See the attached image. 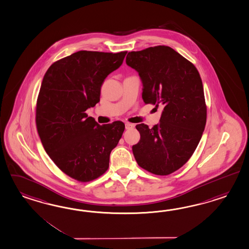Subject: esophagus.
I'll use <instances>...</instances> for the list:
<instances>
[{"mask_svg":"<svg viewBox=\"0 0 249 249\" xmlns=\"http://www.w3.org/2000/svg\"><path fill=\"white\" fill-rule=\"evenodd\" d=\"M133 128H134V124H133L125 123V129H126V130H130V129H133Z\"/></svg>","mask_w":249,"mask_h":249,"instance_id":"34e87169","label":"esophagus"}]
</instances>
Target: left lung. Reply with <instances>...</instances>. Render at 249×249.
Returning <instances> with one entry per match:
<instances>
[{
	"mask_svg": "<svg viewBox=\"0 0 249 249\" xmlns=\"http://www.w3.org/2000/svg\"><path fill=\"white\" fill-rule=\"evenodd\" d=\"M126 64L138 72L145 104L162 107L153 128L139 124L133 145L138 165L156 175L178 170L192 157L207 120L204 90L195 66L168 46L131 51Z\"/></svg>",
	"mask_w": 249,
	"mask_h": 249,
	"instance_id": "left-lung-1",
	"label": "left lung"
}]
</instances>
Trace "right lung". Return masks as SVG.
Returning a JSON list of instances; mask_svg holds the SVG:
<instances>
[{
	"mask_svg": "<svg viewBox=\"0 0 249 249\" xmlns=\"http://www.w3.org/2000/svg\"><path fill=\"white\" fill-rule=\"evenodd\" d=\"M126 53L77 51L51 65L43 77L36 107L39 138L54 163L78 181L107 171L124 131L123 122L100 125L85 112L100 101L103 82Z\"/></svg>",
	"mask_w": 249,
	"mask_h": 249,
	"instance_id": "right-lung-1",
	"label": "right lung"
}]
</instances>
